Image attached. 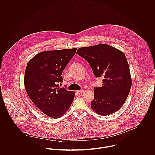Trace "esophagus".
<instances>
[{"label": "esophagus", "mask_w": 155, "mask_h": 155, "mask_svg": "<svg viewBox=\"0 0 155 155\" xmlns=\"http://www.w3.org/2000/svg\"><path fill=\"white\" fill-rule=\"evenodd\" d=\"M84 92V89H82V90H80V91H76V92L79 94H81L82 93H83Z\"/></svg>", "instance_id": "esophagus-1"}]
</instances>
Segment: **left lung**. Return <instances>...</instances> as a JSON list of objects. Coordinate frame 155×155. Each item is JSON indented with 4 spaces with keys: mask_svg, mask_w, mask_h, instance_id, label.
<instances>
[{
    "mask_svg": "<svg viewBox=\"0 0 155 155\" xmlns=\"http://www.w3.org/2000/svg\"><path fill=\"white\" fill-rule=\"evenodd\" d=\"M76 53L88 62L97 78H103L101 87L94 88L91 109L101 116L117 111L125 102L132 85L130 70L124 52L100 44L80 48Z\"/></svg>",
    "mask_w": 155,
    "mask_h": 155,
    "instance_id": "obj_1",
    "label": "left lung"
}]
</instances>
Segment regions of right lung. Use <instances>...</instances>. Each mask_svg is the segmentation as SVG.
I'll return each instance as SVG.
<instances>
[{"mask_svg": "<svg viewBox=\"0 0 155 155\" xmlns=\"http://www.w3.org/2000/svg\"><path fill=\"white\" fill-rule=\"evenodd\" d=\"M77 48L46 51L27 63L24 74L25 91L33 104L46 115L57 119L65 114L74 98V91L58 87L62 73Z\"/></svg>", "mask_w": 155, "mask_h": 155, "instance_id": "1", "label": "right lung"}]
</instances>
